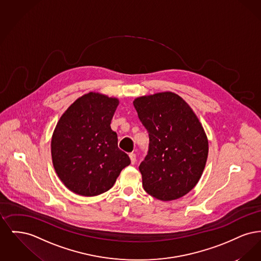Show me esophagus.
Wrapping results in <instances>:
<instances>
[{
	"instance_id": "34e87169",
	"label": "esophagus",
	"mask_w": 261,
	"mask_h": 261,
	"mask_svg": "<svg viewBox=\"0 0 261 261\" xmlns=\"http://www.w3.org/2000/svg\"><path fill=\"white\" fill-rule=\"evenodd\" d=\"M129 158H130V161H131V164H135V162H136V154L132 152V153L129 154Z\"/></svg>"
}]
</instances>
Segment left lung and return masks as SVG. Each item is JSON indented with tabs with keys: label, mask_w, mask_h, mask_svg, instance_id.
I'll list each match as a JSON object with an SVG mask.
<instances>
[{
	"label": "left lung",
	"mask_w": 261,
	"mask_h": 261,
	"mask_svg": "<svg viewBox=\"0 0 261 261\" xmlns=\"http://www.w3.org/2000/svg\"><path fill=\"white\" fill-rule=\"evenodd\" d=\"M133 105L149 133L148 154L139 166L145 191L163 201L185 196L199 182L208 154L199 118L172 92L139 97Z\"/></svg>",
	"instance_id": "obj_1"
}]
</instances>
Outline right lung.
<instances>
[{
    "mask_svg": "<svg viewBox=\"0 0 261 261\" xmlns=\"http://www.w3.org/2000/svg\"><path fill=\"white\" fill-rule=\"evenodd\" d=\"M119 100L90 92L76 99L60 118L51 137L56 172L67 189L94 197L112 188L130 159L118 149L111 128Z\"/></svg>",
    "mask_w": 261,
    "mask_h": 261,
    "instance_id": "obj_1",
    "label": "right lung"
}]
</instances>
